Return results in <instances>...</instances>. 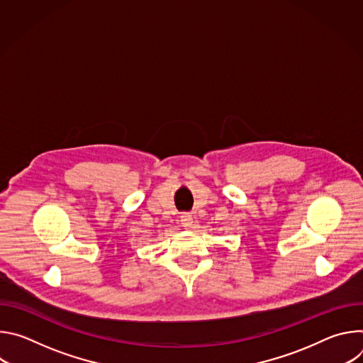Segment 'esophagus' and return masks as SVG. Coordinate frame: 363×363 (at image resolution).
<instances>
[{
  "instance_id": "obj_1",
  "label": "esophagus",
  "mask_w": 363,
  "mask_h": 363,
  "mask_svg": "<svg viewBox=\"0 0 363 363\" xmlns=\"http://www.w3.org/2000/svg\"><path fill=\"white\" fill-rule=\"evenodd\" d=\"M181 224H182V227H185V228H192V225H194V218H192V216H191V214H182V216H181Z\"/></svg>"
}]
</instances>
